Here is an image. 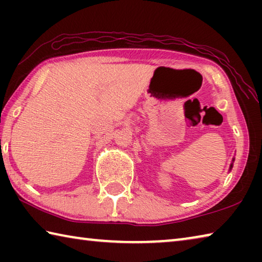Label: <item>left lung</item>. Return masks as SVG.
<instances>
[{
    "label": "left lung",
    "mask_w": 262,
    "mask_h": 262,
    "mask_svg": "<svg viewBox=\"0 0 262 262\" xmlns=\"http://www.w3.org/2000/svg\"><path fill=\"white\" fill-rule=\"evenodd\" d=\"M233 161H234V159H232V163H231V165H230V170H231V168H232V164H233Z\"/></svg>",
    "instance_id": "obj_1"
}]
</instances>
